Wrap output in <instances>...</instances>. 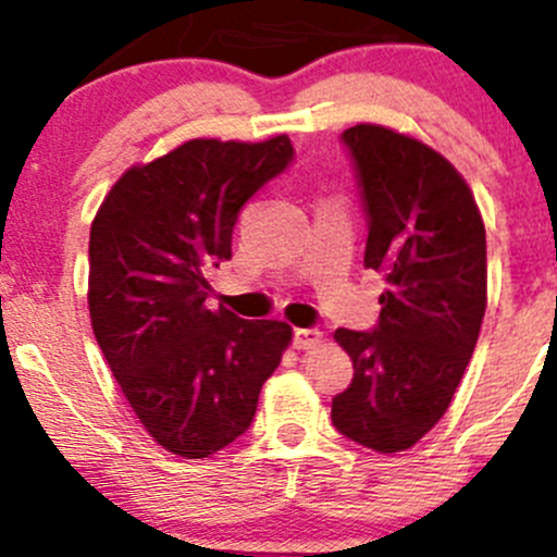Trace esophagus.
<instances>
[{
  "label": "esophagus",
  "mask_w": 557,
  "mask_h": 557,
  "mask_svg": "<svg viewBox=\"0 0 557 557\" xmlns=\"http://www.w3.org/2000/svg\"><path fill=\"white\" fill-rule=\"evenodd\" d=\"M323 342V331L318 329H296L294 331V347L296 350H312Z\"/></svg>",
  "instance_id": "obj_1"
}]
</instances>
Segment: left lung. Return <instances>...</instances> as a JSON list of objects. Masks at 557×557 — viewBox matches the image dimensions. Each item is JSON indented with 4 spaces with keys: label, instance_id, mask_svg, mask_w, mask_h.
Here are the masks:
<instances>
[{
    "label": "left lung",
    "instance_id": "1",
    "mask_svg": "<svg viewBox=\"0 0 557 557\" xmlns=\"http://www.w3.org/2000/svg\"><path fill=\"white\" fill-rule=\"evenodd\" d=\"M363 215V267L383 274L372 331H336L352 383L331 401L342 436L377 453L423 440L453 401L487 301L485 226L447 159L385 126L342 132Z\"/></svg>",
    "mask_w": 557,
    "mask_h": 557
}]
</instances>
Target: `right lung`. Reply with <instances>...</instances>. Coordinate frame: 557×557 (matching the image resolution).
Here are the masks:
<instances>
[{
	"mask_svg": "<svg viewBox=\"0 0 557 557\" xmlns=\"http://www.w3.org/2000/svg\"><path fill=\"white\" fill-rule=\"evenodd\" d=\"M267 143L190 139L112 185L88 243V310L112 377L161 447L207 458L250 429L290 342L280 320L207 307L239 210L294 164Z\"/></svg>",
	"mask_w": 557,
	"mask_h": 557,
	"instance_id": "obj_1",
	"label": "right lung"
}]
</instances>
